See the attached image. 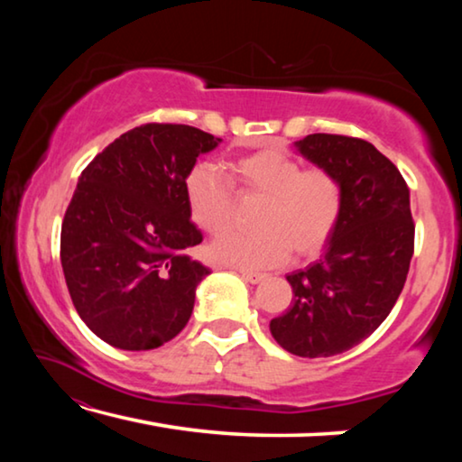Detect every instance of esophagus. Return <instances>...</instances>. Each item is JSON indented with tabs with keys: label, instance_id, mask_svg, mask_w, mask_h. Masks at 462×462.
<instances>
[{
	"label": "esophagus",
	"instance_id": "34e87169",
	"mask_svg": "<svg viewBox=\"0 0 462 462\" xmlns=\"http://www.w3.org/2000/svg\"><path fill=\"white\" fill-rule=\"evenodd\" d=\"M240 277L245 279L246 283L256 285V283H261V281H264V277L267 275H263V273H253V271H240Z\"/></svg>",
	"mask_w": 462,
	"mask_h": 462
}]
</instances>
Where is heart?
Here are the masks:
<instances>
[{
  "label": "heart",
  "instance_id": "b5f03b06",
  "mask_svg": "<svg viewBox=\"0 0 462 462\" xmlns=\"http://www.w3.org/2000/svg\"><path fill=\"white\" fill-rule=\"evenodd\" d=\"M240 191L259 195V232L226 230L236 209L230 179L212 162H198L185 177V199L193 222L209 234L222 232L209 254L240 269H267L291 254H314L338 226L342 187L330 171L303 169L300 161L279 151L246 154L232 165Z\"/></svg>",
  "mask_w": 462,
  "mask_h": 462
}]
</instances>
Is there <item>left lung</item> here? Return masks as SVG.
<instances>
[{
  "instance_id": "obj_1",
  "label": "left lung",
  "mask_w": 462,
  "mask_h": 462,
  "mask_svg": "<svg viewBox=\"0 0 462 462\" xmlns=\"http://www.w3.org/2000/svg\"><path fill=\"white\" fill-rule=\"evenodd\" d=\"M295 151L338 179L342 214L322 259L287 275L291 308L269 328L295 356H334L369 338L402 293L416 230L410 189L366 140L310 134Z\"/></svg>"
}]
</instances>
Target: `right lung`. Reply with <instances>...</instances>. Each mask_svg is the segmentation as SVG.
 <instances>
[{"label": "right lung", "mask_w": 462, "mask_h": 462, "mask_svg": "<svg viewBox=\"0 0 462 462\" xmlns=\"http://www.w3.org/2000/svg\"><path fill=\"white\" fill-rule=\"evenodd\" d=\"M222 143L185 124H144L116 138L79 177L60 228V264L77 314L122 350H152L189 322L209 269L189 256L185 177Z\"/></svg>", "instance_id": "1"}]
</instances>
